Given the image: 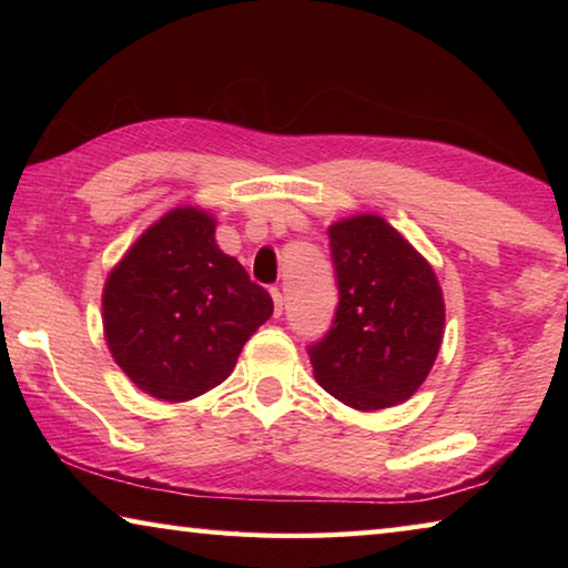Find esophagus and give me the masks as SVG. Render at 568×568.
<instances>
[{
    "label": "esophagus",
    "instance_id": "obj_1",
    "mask_svg": "<svg viewBox=\"0 0 568 568\" xmlns=\"http://www.w3.org/2000/svg\"><path fill=\"white\" fill-rule=\"evenodd\" d=\"M271 295H273V303H275V307H273V313H275V318H281L283 315V293H281V287H271Z\"/></svg>",
    "mask_w": 568,
    "mask_h": 568
}]
</instances>
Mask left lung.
Returning a JSON list of instances; mask_svg holds the SVG:
<instances>
[{
    "instance_id": "left-lung-1",
    "label": "left lung",
    "mask_w": 568,
    "mask_h": 568,
    "mask_svg": "<svg viewBox=\"0 0 568 568\" xmlns=\"http://www.w3.org/2000/svg\"><path fill=\"white\" fill-rule=\"evenodd\" d=\"M338 307L331 331L307 345L315 381L358 410L408 400L444 338V295L430 265L378 215L331 230Z\"/></svg>"
}]
</instances>
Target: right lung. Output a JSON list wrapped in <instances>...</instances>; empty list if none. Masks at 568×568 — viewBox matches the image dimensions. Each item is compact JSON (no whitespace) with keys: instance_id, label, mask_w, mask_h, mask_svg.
Listing matches in <instances>:
<instances>
[{"instance_id":"right-lung-1","label":"right lung","mask_w":568,"mask_h":568,"mask_svg":"<svg viewBox=\"0 0 568 568\" xmlns=\"http://www.w3.org/2000/svg\"><path fill=\"white\" fill-rule=\"evenodd\" d=\"M112 358L140 390L190 400L233 373L273 297L215 243V220L178 207L145 230L102 295Z\"/></svg>"}]
</instances>
